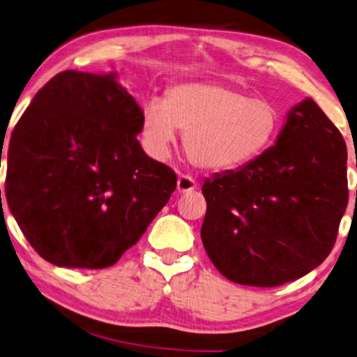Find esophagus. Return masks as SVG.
I'll return each instance as SVG.
<instances>
[{"mask_svg": "<svg viewBox=\"0 0 357 357\" xmlns=\"http://www.w3.org/2000/svg\"><path fill=\"white\" fill-rule=\"evenodd\" d=\"M197 188V183L188 175H180L177 180V191L178 193H190Z\"/></svg>", "mask_w": 357, "mask_h": 357, "instance_id": "1", "label": "esophagus"}]
</instances>
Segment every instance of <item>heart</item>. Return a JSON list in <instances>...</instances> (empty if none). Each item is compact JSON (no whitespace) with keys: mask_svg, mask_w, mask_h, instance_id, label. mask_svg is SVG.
<instances>
[{"mask_svg":"<svg viewBox=\"0 0 357 357\" xmlns=\"http://www.w3.org/2000/svg\"><path fill=\"white\" fill-rule=\"evenodd\" d=\"M281 114L266 98L220 83H188L142 109V137L153 156L166 158L185 132L188 160L204 171L227 172L260 156L276 139Z\"/></svg>","mask_w":357,"mask_h":357,"instance_id":"heart-1","label":"heart"}]
</instances>
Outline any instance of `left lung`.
Listing matches in <instances>:
<instances>
[{"label":"left lung","instance_id":"left-lung-1","mask_svg":"<svg viewBox=\"0 0 357 357\" xmlns=\"http://www.w3.org/2000/svg\"><path fill=\"white\" fill-rule=\"evenodd\" d=\"M347 144L319 105L290 109L276 145L202 185L201 239L225 278L278 287L314 270L348 206Z\"/></svg>","mask_w":357,"mask_h":357}]
</instances>
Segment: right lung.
<instances>
[{"instance_id": "obj_1", "label": "right lung", "mask_w": 357, "mask_h": 357, "mask_svg": "<svg viewBox=\"0 0 357 357\" xmlns=\"http://www.w3.org/2000/svg\"><path fill=\"white\" fill-rule=\"evenodd\" d=\"M114 76L56 75L10 135L8 206L52 265H114L177 186L172 169L142 150V109Z\"/></svg>"}]
</instances>
